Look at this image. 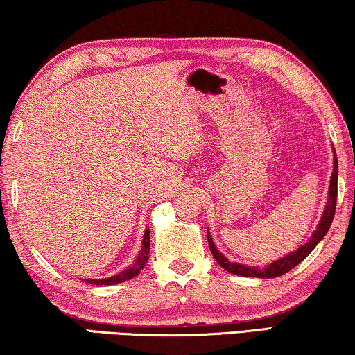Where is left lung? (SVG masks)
Returning <instances> with one entry per match:
<instances>
[{"label": "left lung", "instance_id": "obj_1", "mask_svg": "<svg viewBox=\"0 0 355 355\" xmlns=\"http://www.w3.org/2000/svg\"><path fill=\"white\" fill-rule=\"evenodd\" d=\"M336 195H338V158H336L335 148H333V173L330 178V187H328V200H327L325 209H323L322 218H320V220H318V225L314 230V234L311 235V239L307 240L304 245H301L300 248L291 251V253L284 256V258L272 261L270 264H267L264 267L246 266V264H240V263H232V261H229L227 258H225V256L218 250V246L214 245L209 230H207L208 245H209V250H211L213 258L218 261V264L223 267V269H225L234 275L258 277V279H274V277H280V275L286 274V272L291 270L293 267H296L297 264H300L301 261H304L307 256L311 254V251L318 245V241H320L327 235L328 229H330V225H331V220H333V218H335Z\"/></svg>", "mask_w": 355, "mask_h": 355}]
</instances>
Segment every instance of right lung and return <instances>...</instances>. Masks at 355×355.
<instances>
[{
  "label": "right lung",
  "mask_w": 355,
  "mask_h": 355,
  "mask_svg": "<svg viewBox=\"0 0 355 355\" xmlns=\"http://www.w3.org/2000/svg\"><path fill=\"white\" fill-rule=\"evenodd\" d=\"M148 253H150V229H146L144 232V239H142V246L139 250V254L135 259L130 267H126L125 270H121L120 274L107 277V279H86V284H92V285H115V284H121V282H126L136 277L137 274H141V270L146 267L147 261H148Z\"/></svg>",
  "instance_id": "obj_1"
}]
</instances>
